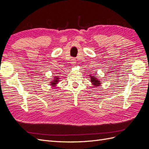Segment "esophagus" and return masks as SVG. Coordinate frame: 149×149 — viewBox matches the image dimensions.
<instances>
[{"label": "esophagus", "mask_w": 149, "mask_h": 149, "mask_svg": "<svg viewBox=\"0 0 149 149\" xmlns=\"http://www.w3.org/2000/svg\"><path fill=\"white\" fill-rule=\"evenodd\" d=\"M71 63L72 64V65H74L75 63H76V60H75V58H72L71 59Z\"/></svg>", "instance_id": "34e87169"}]
</instances>
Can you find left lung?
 <instances>
[{
    "instance_id": "obj_1",
    "label": "left lung",
    "mask_w": 149,
    "mask_h": 149,
    "mask_svg": "<svg viewBox=\"0 0 149 149\" xmlns=\"http://www.w3.org/2000/svg\"><path fill=\"white\" fill-rule=\"evenodd\" d=\"M91 81L93 83V84L95 86H99L100 85V81L99 80H97V79H96V77L95 76H91Z\"/></svg>"
}]
</instances>
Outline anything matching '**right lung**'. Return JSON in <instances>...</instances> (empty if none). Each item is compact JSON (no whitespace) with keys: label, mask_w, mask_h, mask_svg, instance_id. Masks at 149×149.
Listing matches in <instances>:
<instances>
[{"label":"right lung","mask_w":149,"mask_h":149,"mask_svg":"<svg viewBox=\"0 0 149 149\" xmlns=\"http://www.w3.org/2000/svg\"><path fill=\"white\" fill-rule=\"evenodd\" d=\"M58 78H55V79L53 81V82L51 83H52V84H51V85H55V84H56V83H57V82L58 81Z\"/></svg>","instance_id":"right-lung-1"}]
</instances>
